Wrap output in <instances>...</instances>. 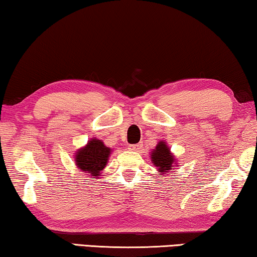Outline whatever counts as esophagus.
Returning a JSON list of instances; mask_svg holds the SVG:
<instances>
[{
  "label": "esophagus",
  "instance_id": "1",
  "mask_svg": "<svg viewBox=\"0 0 257 257\" xmlns=\"http://www.w3.org/2000/svg\"><path fill=\"white\" fill-rule=\"evenodd\" d=\"M128 149L130 151H140L141 149V145L140 144H134V145H129Z\"/></svg>",
  "mask_w": 257,
  "mask_h": 257
}]
</instances>
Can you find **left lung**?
Wrapping results in <instances>:
<instances>
[{
	"label": "left lung",
	"mask_w": 257,
	"mask_h": 257,
	"mask_svg": "<svg viewBox=\"0 0 257 257\" xmlns=\"http://www.w3.org/2000/svg\"><path fill=\"white\" fill-rule=\"evenodd\" d=\"M151 161L160 174L170 173L173 170V166L177 165L176 159L170 152V148L164 141L159 142L156 149L151 152Z\"/></svg>",
	"instance_id": "obj_1"
}]
</instances>
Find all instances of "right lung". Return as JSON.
I'll list each match as a JSON object with an SVG mask.
<instances>
[{
  "instance_id": "right-lung-1",
  "label": "right lung",
  "mask_w": 257,
  "mask_h": 257,
  "mask_svg": "<svg viewBox=\"0 0 257 257\" xmlns=\"http://www.w3.org/2000/svg\"><path fill=\"white\" fill-rule=\"evenodd\" d=\"M111 149L105 146L103 142L97 138H91L84 148H81L75 153V165L90 178H98L100 172L107 166Z\"/></svg>"
}]
</instances>
